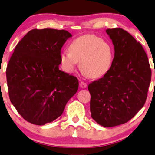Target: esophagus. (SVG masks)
I'll return each instance as SVG.
<instances>
[{
	"mask_svg": "<svg viewBox=\"0 0 155 155\" xmlns=\"http://www.w3.org/2000/svg\"><path fill=\"white\" fill-rule=\"evenodd\" d=\"M87 85L85 82L81 81L80 82V87L81 88H86L87 87Z\"/></svg>",
	"mask_w": 155,
	"mask_h": 155,
	"instance_id": "34e87169",
	"label": "esophagus"
}]
</instances>
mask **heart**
Wrapping results in <instances>:
<instances>
[{
  "label": "heart",
  "instance_id": "heart-1",
  "mask_svg": "<svg viewBox=\"0 0 155 155\" xmlns=\"http://www.w3.org/2000/svg\"><path fill=\"white\" fill-rule=\"evenodd\" d=\"M111 48L101 38L85 35L76 38L70 45V51H64L60 60L65 71L72 73L80 62L84 73L90 78L101 77L106 73L112 63Z\"/></svg>",
  "mask_w": 155,
  "mask_h": 155
}]
</instances>
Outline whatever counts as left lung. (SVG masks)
Returning a JSON list of instances; mask_svg holds the SVG:
<instances>
[{"label":"left lung","mask_w":155,"mask_h":155,"mask_svg":"<svg viewBox=\"0 0 155 155\" xmlns=\"http://www.w3.org/2000/svg\"><path fill=\"white\" fill-rule=\"evenodd\" d=\"M114 57L104 77L88 85L90 112L100 125L111 127L130 121L147 97L152 71L147 55L139 42L120 28L107 29Z\"/></svg>","instance_id":"left-lung-1"}]
</instances>
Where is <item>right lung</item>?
<instances>
[{"label": "right lung", "mask_w": 155, "mask_h": 155, "mask_svg": "<svg viewBox=\"0 0 155 155\" xmlns=\"http://www.w3.org/2000/svg\"><path fill=\"white\" fill-rule=\"evenodd\" d=\"M72 35L33 29L17 44L6 68L9 98L24 120L43 125L59 117L77 92L78 78L59 69L60 51Z\"/></svg>", "instance_id": "add662e5"}]
</instances>
